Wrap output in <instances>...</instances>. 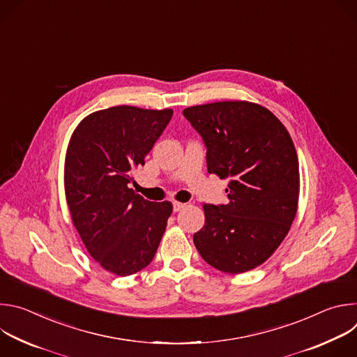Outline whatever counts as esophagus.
Returning a JSON list of instances; mask_svg holds the SVG:
<instances>
[{
    "label": "esophagus",
    "mask_w": 357,
    "mask_h": 357,
    "mask_svg": "<svg viewBox=\"0 0 357 357\" xmlns=\"http://www.w3.org/2000/svg\"><path fill=\"white\" fill-rule=\"evenodd\" d=\"M185 208V203L182 202H174V212H179Z\"/></svg>",
    "instance_id": "obj_1"
}]
</instances>
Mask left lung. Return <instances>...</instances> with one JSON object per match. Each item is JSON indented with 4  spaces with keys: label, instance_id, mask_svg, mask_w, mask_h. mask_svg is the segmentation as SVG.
<instances>
[{
    "label": "left lung",
    "instance_id": "left-lung-1",
    "mask_svg": "<svg viewBox=\"0 0 357 357\" xmlns=\"http://www.w3.org/2000/svg\"><path fill=\"white\" fill-rule=\"evenodd\" d=\"M205 142L209 174L230 179L227 205H203L205 226L193 243L208 264L240 274L261 266L295 219L296 151L284 124L250 101H218L183 110Z\"/></svg>",
    "mask_w": 357,
    "mask_h": 357
}]
</instances>
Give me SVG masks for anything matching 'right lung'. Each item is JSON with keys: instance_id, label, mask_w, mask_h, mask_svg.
<instances>
[{"instance_id": "add662e5", "label": "right lung", "mask_w": 357, "mask_h": 357, "mask_svg": "<svg viewBox=\"0 0 357 357\" xmlns=\"http://www.w3.org/2000/svg\"><path fill=\"white\" fill-rule=\"evenodd\" d=\"M171 109L117 106L84 117L65 160L72 222L90 256L116 275H131L154 259L172 203L149 202L130 188L172 119Z\"/></svg>"}]
</instances>
